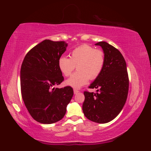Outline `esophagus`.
<instances>
[{"label":"esophagus","mask_w":151,"mask_h":151,"mask_svg":"<svg viewBox=\"0 0 151 151\" xmlns=\"http://www.w3.org/2000/svg\"><path fill=\"white\" fill-rule=\"evenodd\" d=\"M78 92H79V90H77V89H74V94H76V93H77Z\"/></svg>","instance_id":"34e87169"}]
</instances>
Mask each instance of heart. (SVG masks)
Returning a JSON list of instances; mask_svg holds the SVG:
<instances>
[{"mask_svg": "<svg viewBox=\"0 0 151 151\" xmlns=\"http://www.w3.org/2000/svg\"><path fill=\"white\" fill-rule=\"evenodd\" d=\"M105 55L101 50L95 49L88 45L78 47L72 50L70 58L61 56L58 60V67L65 77L72 74L77 66V72L66 81L67 85L79 88L98 77L103 70Z\"/></svg>", "mask_w": 151, "mask_h": 151, "instance_id": "heart-1", "label": "heart"}]
</instances>
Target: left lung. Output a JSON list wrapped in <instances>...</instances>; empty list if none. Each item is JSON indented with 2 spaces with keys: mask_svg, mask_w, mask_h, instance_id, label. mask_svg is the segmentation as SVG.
I'll use <instances>...</instances> for the list:
<instances>
[{
  "mask_svg": "<svg viewBox=\"0 0 151 151\" xmlns=\"http://www.w3.org/2000/svg\"><path fill=\"white\" fill-rule=\"evenodd\" d=\"M95 45L103 49L105 62L101 73L89 86L97 89V92L84 91L82 110L89 120L106 124L122 110L127 99L129 79L126 61L120 51L106 42Z\"/></svg>",
  "mask_w": 151,
  "mask_h": 151,
  "instance_id": "obj_1",
  "label": "left lung"
}]
</instances>
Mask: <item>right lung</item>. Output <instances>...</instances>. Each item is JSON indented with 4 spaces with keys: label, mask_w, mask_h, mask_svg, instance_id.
Instances as JSON below:
<instances>
[{
    "label": "right lung",
    "mask_w": 151,
    "mask_h": 151,
    "mask_svg": "<svg viewBox=\"0 0 151 151\" xmlns=\"http://www.w3.org/2000/svg\"><path fill=\"white\" fill-rule=\"evenodd\" d=\"M67 45L64 41L45 40L27 53L22 63V98L31 116L41 124L61 120L73 96L70 86L55 88L64 81L58 60Z\"/></svg>",
    "instance_id": "obj_1"
}]
</instances>
